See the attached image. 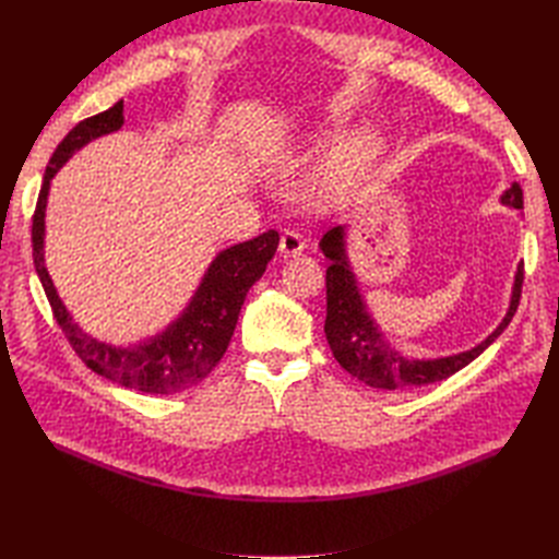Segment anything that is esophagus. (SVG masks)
<instances>
[{
	"mask_svg": "<svg viewBox=\"0 0 559 559\" xmlns=\"http://www.w3.org/2000/svg\"><path fill=\"white\" fill-rule=\"evenodd\" d=\"M302 238L296 233V230H284L282 238H280V251L284 253V257H298V253L302 251Z\"/></svg>",
	"mask_w": 559,
	"mask_h": 559,
	"instance_id": "1",
	"label": "esophagus"
}]
</instances>
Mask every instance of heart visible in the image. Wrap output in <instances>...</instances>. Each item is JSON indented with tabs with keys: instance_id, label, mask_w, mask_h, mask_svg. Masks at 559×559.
Wrapping results in <instances>:
<instances>
[{
	"instance_id": "obj_1",
	"label": "heart",
	"mask_w": 559,
	"mask_h": 559,
	"mask_svg": "<svg viewBox=\"0 0 559 559\" xmlns=\"http://www.w3.org/2000/svg\"><path fill=\"white\" fill-rule=\"evenodd\" d=\"M349 132L345 130H337V132H331L324 138V142H321L317 146V151L321 156L326 158H342L344 151L349 147L350 151L346 155V158L337 163L335 167V175L331 179V186H329V193L331 198H345L354 186H357L364 167L376 158L378 154V140L373 138V134H364V138H359L357 142H354L349 146Z\"/></svg>"
}]
</instances>
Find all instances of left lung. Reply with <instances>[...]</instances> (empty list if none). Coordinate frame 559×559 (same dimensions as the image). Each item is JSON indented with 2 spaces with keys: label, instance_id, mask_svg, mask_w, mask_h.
<instances>
[{
  "label": "left lung",
  "instance_id": "1",
  "mask_svg": "<svg viewBox=\"0 0 559 559\" xmlns=\"http://www.w3.org/2000/svg\"><path fill=\"white\" fill-rule=\"evenodd\" d=\"M501 202L509 207L522 210V189L520 183H511V189L501 195ZM324 257L331 261L326 267V324L324 333L331 345L335 361L341 364L352 378L361 380L364 384L382 389V392H403V389L425 386L431 382H441L456 370L468 366L473 359L492 345L503 329L511 324L518 310L522 294V265H518L511 306L501 324L489 333L485 341L466 352L452 354V357L438 359H408L399 349L386 343L384 333L370 317L364 296L359 292L357 277L347 259V233L345 226H335L326 230L319 242Z\"/></svg>",
  "mask_w": 559,
  "mask_h": 559
}]
</instances>
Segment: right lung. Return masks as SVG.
Returning <instances> with one entry per match:
<instances>
[{
	"label": "right lung",
	"mask_w": 559,
	"mask_h": 559,
	"mask_svg": "<svg viewBox=\"0 0 559 559\" xmlns=\"http://www.w3.org/2000/svg\"><path fill=\"white\" fill-rule=\"evenodd\" d=\"M121 126L123 99H118L107 111L76 123L58 144L46 167L37 210L32 216V257H35L37 275L50 308H53L56 321L83 364L95 370L97 376L144 394H177L205 380L214 366L222 361L235 324H238L245 298L251 284L261 280L265 265L275 257L280 235L277 230H267L249 242L218 251L186 310L163 333H156L148 341L116 347L83 333L79 324H74L72 314L67 312L44 263L46 200L50 179L74 156V151L103 138V134L121 130Z\"/></svg>",
	"instance_id": "add662e5"
}]
</instances>
